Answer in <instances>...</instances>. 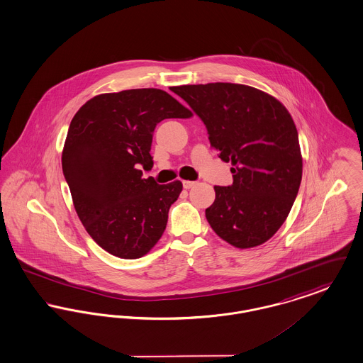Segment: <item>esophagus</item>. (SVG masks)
Instances as JSON below:
<instances>
[{
  "label": "esophagus",
  "instance_id": "1",
  "mask_svg": "<svg viewBox=\"0 0 363 363\" xmlns=\"http://www.w3.org/2000/svg\"><path fill=\"white\" fill-rule=\"evenodd\" d=\"M182 185H184V188H185V189H191V188L197 185V182H196V181H184V182H182Z\"/></svg>",
  "mask_w": 363,
  "mask_h": 363
}]
</instances>
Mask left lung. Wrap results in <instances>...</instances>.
Here are the masks:
<instances>
[{
  "label": "left lung",
  "instance_id": "left-lung-1",
  "mask_svg": "<svg viewBox=\"0 0 363 363\" xmlns=\"http://www.w3.org/2000/svg\"><path fill=\"white\" fill-rule=\"evenodd\" d=\"M208 131L211 147L232 162L233 184L213 186L206 210L213 232L235 248H252L276 235L301 182L298 135L288 109L273 96L238 84L175 86Z\"/></svg>",
  "mask_w": 363,
  "mask_h": 363
}]
</instances>
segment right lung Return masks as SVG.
<instances>
[{
    "mask_svg": "<svg viewBox=\"0 0 363 363\" xmlns=\"http://www.w3.org/2000/svg\"><path fill=\"white\" fill-rule=\"evenodd\" d=\"M192 112L160 89H131L90 99L67 133L62 166L86 232L111 255H147L163 235L182 182L143 178L157 123Z\"/></svg>",
    "mask_w": 363,
    "mask_h": 363,
    "instance_id": "right-lung-1",
    "label": "right lung"
}]
</instances>
